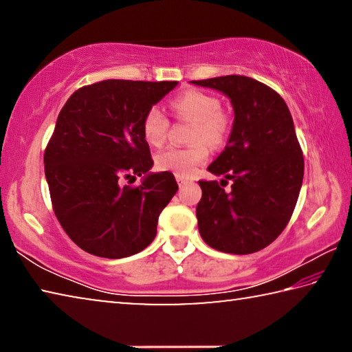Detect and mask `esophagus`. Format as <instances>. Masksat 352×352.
<instances>
[{
    "label": "esophagus",
    "instance_id": "obj_1",
    "mask_svg": "<svg viewBox=\"0 0 352 352\" xmlns=\"http://www.w3.org/2000/svg\"><path fill=\"white\" fill-rule=\"evenodd\" d=\"M177 177V183H178V186L180 188H183L184 184L188 183V178H184V177H180V175H175Z\"/></svg>",
    "mask_w": 352,
    "mask_h": 352
}]
</instances>
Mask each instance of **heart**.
<instances>
[{"label": "heart", "mask_w": 352, "mask_h": 352, "mask_svg": "<svg viewBox=\"0 0 352 352\" xmlns=\"http://www.w3.org/2000/svg\"><path fill=\"white\" fill-rule=\"evenodd\" d=\"M172 110L180 119L194 121L188 147H169L160 152L155 164L160 170L172 172L180 177H190L210 155L208 142L220 144L228 133V118L220 111V100L201 90H188L172 100ZM142 136L147 144L160 147L168 138L169 119L160 107L153 105L142 118Z\"/></svg>", "instance_id": "1"}]
</instances>
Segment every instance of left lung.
Wrapping results in <instances>:
<instances>
[{"label": "left lung", "instance_id": "8db88e82", "mask_svg": "<svg viewBox=\"0 0 352 352\" xmlns=\"http://www.w3.org/2000/svg\"><path fill=\"white\" fill-rule=\"evenodd\" d=\"M231 100L233 129L225 151L208 166L225 180L204 182L197 205L201 239L223 253L250 254L276 239L295 210L305 158L294 119L279 94L247 76L192 80ZM232 180V189L223 186Z\"/></svg>", "mask_w": 352, "mask_h": 352}]
</instances>
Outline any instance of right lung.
Masks as SVG:
<instances>
[{
  "instance_id": "right-lung-1",
  "label": "right lung",
  "mask_w": 352,
  "mask_h": 352,
  "mask_svg": "<svg viewBox=\"0 0 352 352\" xmlns=\"http://www.w3.org/2000/svg\"><path fill=\"white\" fill-rule=\"evenodd\" d=\"M178 82L109 79L82 87L58 113L45 151L52 210L83 252L119 259L140 253L157 236L160 212L178 184L152 174L142 118ZM144 175L138 187L124 185Z\"/></svg>"
}]
</instances>
